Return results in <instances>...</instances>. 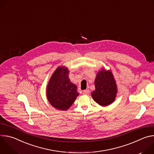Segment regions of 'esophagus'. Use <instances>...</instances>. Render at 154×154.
<instances>
[{
    "label": "esophagus",
    "instance_id": "1",
    "mask_svg": "<svg viewBox=\"0 0 154 154\" xmlns=\"http://www.w3.org/2000/svg\"><path fill=\"white\" fill-rule=\"evenodd\" d=\"M90 93V90H85L83 91V94H88Z\"/></svg>",
    "mask_w": 154,
    "mask_h": 154
}]
</instances>
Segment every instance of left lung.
Returning <instances> with one entry per match:
<instances>
[{
    "label": "left lung",
    "instance_id": "obj_1",
    "mask_svg": "<svg viewBox=\"0 0 154 154\" xmlns=\"http://www.w3.org/2000/svg\"><path fill=\"white\" fill-rule=\"evenodd\" d=\"M94 84L96 89L92 92L91 96L97 103L106 106L115 100L117 88L110 71H99L97 74Z\"/></svg>",
    "mask_w": 154,
    "mask_h": 154
}]
</instances>
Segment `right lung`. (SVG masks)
Returning <instances> with one entry per match:
<instances>
[{"mask_svg": "<svg viewBox=\"0 0 154 154\" xmlns=\"http://www.w3.org/2000/svg\"><path fill=\"white\" fill-rule=\"evenodd\" d=\"M68 74L67 68H58L48 85L49 102L54 107L61 110L68 109L79 95L77 86L70 82Z\"/></svg>", "mask_w": 154, "mask_h": 154, "instance_id": "obj_1", "label": "right lung"}]
</instances>
